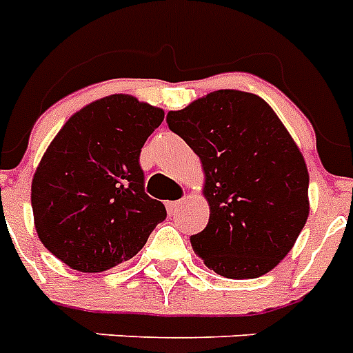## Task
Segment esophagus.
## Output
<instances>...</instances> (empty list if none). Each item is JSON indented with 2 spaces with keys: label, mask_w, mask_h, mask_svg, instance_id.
Returning a JSON list of instances; mask_svg holds the SVG:
<instances>
[{
  "label": "esophagus",
  "mask_w": 353,
  "mask_h": 353,
  "mask_svg": "<svg viewBox=\"0 0 353 353\" xmlns=\"http://www.w3.org/2000/svg\"><path fill=\"white\" fill-rule=\"evenodd\" d=\"M181 205L183 201H166V210H168V214H176Z\"/></svg>",
  "instance_id": "esophagus-1"
}]
</instances>
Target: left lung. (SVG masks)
I'll use <instances>...</instances> for the list:
<instances>
[{"instance_id": "8db88e82", "label": "left lung", "mask_w": 353, "mask_h": 353, "mask_svg": "<svg viewBox=\"0 0 353 353\" xmlns=\"http://www.w3.org/2000/svg\"><path fill=\"white\" fill-rule=\"evenodd\" d=\"M166 122L203 166L209 223L194 252L225 279H258L293 249L310 216V174L301 148L258 95L212 91Z\"/></svg>"}]
</instances>
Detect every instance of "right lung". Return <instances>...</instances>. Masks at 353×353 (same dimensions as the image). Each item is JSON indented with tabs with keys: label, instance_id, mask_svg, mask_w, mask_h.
Returning a JSON list of instances; mask_svg holds the SVG:
<instances>
[{
	"label": "right lung",
	"instance_id": "1",
	"mask_svg": "<svg viewBox=\"0 0 353 353\" xmlns=\"http://www.w3.org/2000/svg\"><path fill=\"white\" fill-rule=\"evenodd\" d=\"M165 112L124 93L80 108L36 166L30 203L38 238L80 273H102L137 254L165 205L144 194L141 148Z\"/></svg>",
	"mask_w": 353,
	"mask_h": 353
}]
</instances>
